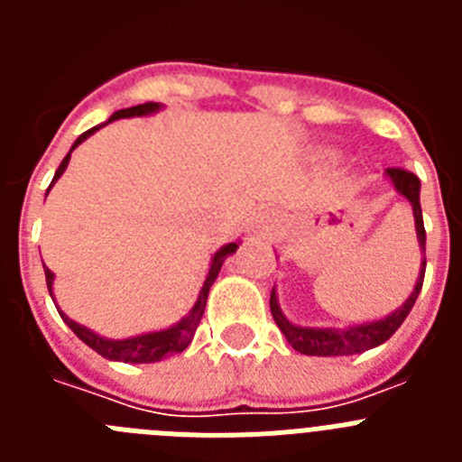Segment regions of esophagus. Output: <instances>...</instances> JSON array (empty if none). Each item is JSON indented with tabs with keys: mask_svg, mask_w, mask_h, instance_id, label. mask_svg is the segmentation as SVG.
Wrapping results in <instances>:
<instances>
[{
	"mask_svg": "<svg viewBox=\"0 0 462 462\" xmlns=\"http://www.w3.org/2000/svg\"><path fill=\"white\" fill-rule=\"evenodd\" d=\"M268 222H271V219L263 217V215H259V217H254V222H252L250 231L256 236H268Z\"/></svg>",
	"mask_w": 462,
	"mask_h": 462,
	"instance_id": "34e87169",
	"label": "esophagus"
}]
</instances>
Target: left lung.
Here are the masks:
<instances>
[{"mask_svg": "<svg viewBox=\"0 0 462 462\" xmlns=\"http://www.w3.org/2000/svg\"><path fill=\"white\" fill-rule=\"evenodd\" d=\"M386 180L393 185V189L400 196H405L410 201L411 212H414V226H416V240H419V250L421 254H426V228H423V212H421V201H419V194H421V180L416 178L414 173L405 169H389L386 171ZM423 275H426V259H421V268H419V277H416V284L411 289V293L407 296V300L400 305L398 310L389 312L382 319L363 321V324H349L345 328H337V326H300L293 324L291 319H287V314L282 312L280 300H277V291L273 287L271 291V312L275 324L280 326V330L284 333L289 345L296 349V352L305 354V356H354V354H363L368 349L383 345L393 336L395 330L400 328V324L407 319L410 310L414 308L416 298L421 293L423 287Z\"/></svg>", "mask_w": 462, "mask_h": 462, "instance_id": "1", "label": "left lung"}]
</instances>
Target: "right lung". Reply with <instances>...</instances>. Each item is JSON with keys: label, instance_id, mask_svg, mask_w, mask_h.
<instances>
[{"label": "right lung", "instance_id": "obj_1", "mask_svg": "<svg viewBox=\"0 0 462 462\" xmlns=\"http://www.w3.org/2000/svg\"><path fill=\"white\" fill-rule=\"evenodd\" d=\"M164 108L162 104H138V106H132V108H122V110H116L113 116L108 117L106 122H101V125L92 126V129H88L85 134H80L79 138H76V143L71 145V150L67 152V157L62 159V164H60V169L55 171V178H52L51 187L55 185L60 178H62V173L67 171L69 166V159H71V152L76 148H79L80 143L88 141L89 136H92L94 132H99L101 126H106L108 122H116L120 120V117H145V116H154V113H159V110ZM51 187H48V191H51ZM46 191V196H48ZM240 240H234V243H226L222 245L215 254H212L210 259V268H208V275H206V282H203L201 291H199V298H196V303L191 305L189 312L182 317L180 321H175L173 326H169V328H162V330H148V333H141V336H132V337H122V340H110V337H104L99 336V333H94L92 328H88V326L79 324V321L69 319L67 314L62 312V310L57 308V300H55V293H52V282H55V273L51 271V268L43 266V271H46V282H48V291H51V298L52 303H55L57 312H60V317L64 319V324L69 326V328L76 333V336L80 337V340L85 342V345L89 346V349H94V352L99 354V356L108 358V361H122V363H154V361H162V358L166 356H173V354H180L185 352L187 346H189L191 337H194L196 333V326L201 324V317H203V310H206V300H208V293H210V287L212 282L217 280L219 271H222V263L226 261V256L234 254L236 250H238Z\"/></svg>", "mask_w": 462, "mask_h": 462}]
</instances>
